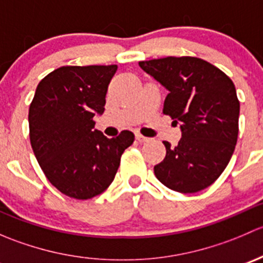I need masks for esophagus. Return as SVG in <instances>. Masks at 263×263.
<instances>
[{
  "mask_svg": "<svg viewBox=\"0 0 263 263\" xmlns=\"http://www.w3.org/2000/svg\"><path fill=\"white\" fill-rule=\"evenodd\" d=\"M136 140L139 142H147V141H150V139H148V137L142 136V135L139 134V132H136Z\"/></svg>",
  "mask_w": 263,
  "mask_h": 263,
  "instance_id": "34e87169",
  "label": "esophagus"
}]
</instances>
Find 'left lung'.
Segmentation results:
<instances>
[{
    "mask_svg": "<svg viewBox=\"0 0 263 263\" xmlns=\"http://www.w3.org/2000/svg\"><path fill=\"white\" fill-rule=\"evenodd\" d=\"M140 67L169 91L163 113L181 124L182 139L154 166L156 178L181 193L211 185L227 168L238 139L239 100L233 81L197 57L142 61Z\"/></svg>",
    "mask_w": 263,
    "mask_h": 263,
    "instance_id": "left-lung-1",
    "label": "left lung"
}]
</instances>
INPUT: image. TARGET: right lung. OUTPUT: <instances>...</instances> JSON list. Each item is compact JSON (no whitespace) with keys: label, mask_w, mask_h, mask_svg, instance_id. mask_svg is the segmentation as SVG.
Listing matches in <instances>:
<instances>
[{"label":"right lung","mask_w":263,"mask_h":263,"mask_svg":"<svg viewBox=\"0 0 263 263\" xmlns=\"http://www.w3.org/2000/svg\"><path fill=\"white\" fill-rule=\"evenodd\" d=\"M116 71L117 65L63 66L36 86L29 108L31 147L47 179L68 197L87 200L104 192L134 144L131 131L108 139L94 129Z\"/></svg>","instance_id":"right-lung-1"}]
</instances>
